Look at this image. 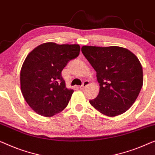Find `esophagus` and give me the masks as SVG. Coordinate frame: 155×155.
I'll return each mask as SVG.
<instances>
[{"mask_svg":"<svg viewBox=\"0 0 155 155\" xmlns=\"http://www.w3.org/2000/svg\"><path fill=\"white\" fill-rule=\"evenodd\" d=\"M89 82L88 81V80H85V81L82 83V84L81 85V86L80 87V89H82L85 88L87 85H89Z\"/></svg>","mask_w":155,"mask_h":155,"instance_id":"1","label":"esophagus"}]
</instances>
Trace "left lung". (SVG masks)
Segmentation results:
<instances>
[{"instance_id":"8db88e82","label":"left lung","mask_w":155,"mask_h":155,"mask_svg":"<svg viewBox=\"0 0 155 155\" xmlns=\"http://www.w3.org/2000/svg\"><path fill=\"white\" fill-rule=\"evenodd\" d=\"M82 52L96 72L98 95L89 101L101 113L115 117L129 110L143 83V68L137 57L126 48L83 46Z\"/></svg>"}]
</instances>
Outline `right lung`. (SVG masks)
<instances>
[{"mask_svg": "<svg viewBox=\"0 0 155 155\" xmlns=\"http://www.w3.org/2000/svg\"><path fill=\"white\" fill-rule=\"evenodd\" d=\"M79 45H40L26 57L20 72L21 91L32 110L51 117L67 106L73 89H67L61 71L69 61L78 57Z\"/></svg>", "mask_w": 155, "mask_h": 155, "instance_id": "add662e5", "label": "right lung"}]
</instances>
